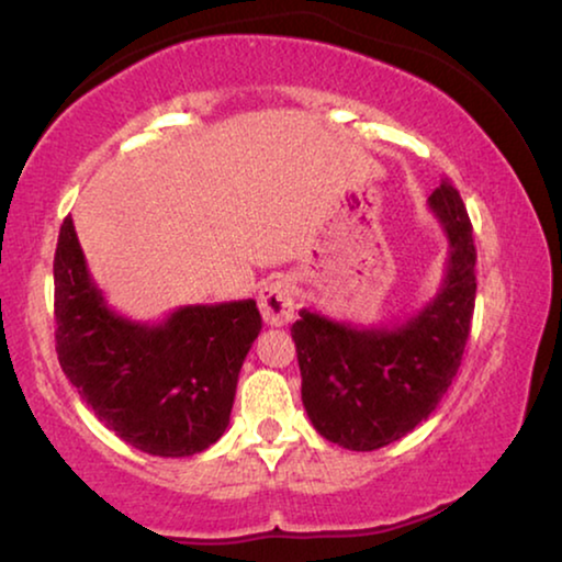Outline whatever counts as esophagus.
<instances>
[{"label":"esophagus","mask_w":562,"mask_h":562,"mask_svg":"<svg viewBox=\"0 0 562 562\" xmlns=\"http://www.w3.org/2000/svg\"><path fill=\"white\" fill-rule=\"evenodd\" d=\"M258 306L266 325H289V319L294 317V289H291V283L286 279L266 281L258 291Z\"/></svg>","instance_id":"1"}]
</instances>
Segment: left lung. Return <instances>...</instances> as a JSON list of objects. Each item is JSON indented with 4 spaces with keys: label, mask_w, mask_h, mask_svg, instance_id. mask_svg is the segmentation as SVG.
<instances>
[{
    "label": "left lung",
    "mask_w": 562,
    "mask_h": 562,
    "mask_svg": "<svg viewBox=\"0 0 562 562\" xmlns=\"http://www.w3.org/2000/svg\"><path fill=\"white\" fill-rule=\"evenodd\" d=\"M450 240L445 279L417 314L394 327H356L302 310L291 327L312 425L340 448L368 452L402 440L448 394L475 306V245L450 181L429 196Z\"/></svg>",
    "instance_id": "1"
}]
</instances>
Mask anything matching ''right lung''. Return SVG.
I'll use <instances>...</instances> for the list:
<instances>
[{
    "mask_svg": "<svg viewBox=\"0 0 562 562\" xmlns=\"http://www.w3.org/2000/svg\"><path fill=\"white\" fill-rule=\"evenodd\" d=\"M53 281L58 363L104 427L160 458L220 440L263 325L252 299L181 306L160 325L125 319L91 281L71 217L60 225Z\"/></svg>",
    "mask_w": 562,
    "mask_h": 562,
    "instance_id": "add662e5",
    "label": "right lung"
}]
</instances>
